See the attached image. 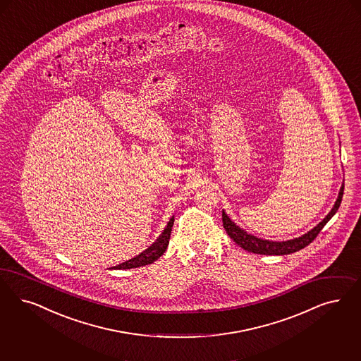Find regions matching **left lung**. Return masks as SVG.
I'll list each match as a JSON object with an SVG mask.
<instances>
[{
    "mask_svg": "<svg viewBox=\"0 0 361 361\" xmlns=\"http://www.w3.org/2000/svg\"><path fill=\"white\" fill-rule=\"evenodd\" d=\"M343 193H344V184L340 188L338 192V197L336 200L334 208L331 212L325 216L322 223L316 225L313 229H311L308 233L302 235L301 237H296L293 240H288V241H269V240H264L259 237L249 235L244 229H241L240 226H237L229 217L228 214L223 211V225H224L225 232L228 233V236L231 237L237 245H240L241 248L252 252V253H259V255H276V256H283V255H290L293 252H298L300 249L305 248L307 245H310L312 241L317 237L320 233V231L323 229L324 225L326 224L335 214L341 200H343Z\"/></svg>",
    "mask_w": 361,
    "mask_h": 361,
    "instance_id": "8db88e82",
    "label": "left lung"
}]
</instances>
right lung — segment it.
Wrapping results in <instances>:
<instances>
[{
    "mask_svg": "<svg viewBox=\"0 0 361 361\" xmlns=\"http://www.w3.org/2000/svg\"><path fill=\"white\" fill-rule=\"evenodd\" d=\"M174 216L169 220L168 225L165 226L164 232H162L160 237L150 245L149 248L145 249L144 252H141L138 256L128 260V262H123L117 267H113L114 269H132V268H138V267H144L148 265L153 262H156L162 253L168 248L169 244V238H171V232H172V226H173Z\"/></svg>",
    "mask_w": 361,
    "mask_h": 361,
    "instance_id": "right-lung-1",
    "label": "right lung"
}]
</instances>
